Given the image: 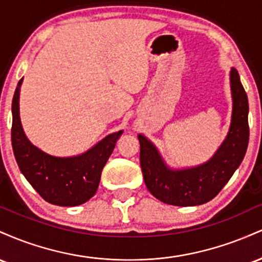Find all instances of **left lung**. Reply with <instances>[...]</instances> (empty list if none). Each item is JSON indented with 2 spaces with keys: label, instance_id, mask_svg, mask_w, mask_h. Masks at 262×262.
I'll use <instances>...</instances> for the list:
<instances>
[{
  "label": "left lung",
  "instance_id": "8db88e82",
  "mask_svg": "<svg viewBox=\"0 0 262 262\" xmlns=\"http://www.w3.org/2000/svg\"><path fill=\"white\" fill-rule=\"evenodd\" d=\"M233 100L229 132L208 161L187 169H171L154 144L139 134L140 166L150 193L172 206L192 207L209 202L242 164L249 143L248 96L236 69H230Z\"/></svg>",
  "mask_w": 262,
  "mask_h": 262
}]
</instances>
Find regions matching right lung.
I'll return each instance as SVG.
<instances>
[{
  "label": "right lung",
  "mask_w": 262,
  "mask_h": 262,
  "mask_svg": "<svg viewBox=\"0 0 262 262\" xmlns=\"http://www.w3.org/2000/svg\"><path fill=\"white\" fill-rule=\"evenodd\" d=\"M18 82L12 101V148L20 172L47 202L61 207H75L95 196L102 169L112 154L123 130L107 135L82 154L59 158L33 145L22 128L19 117Z\"/></svg>",
  "instance_id": "add662e5"
}]
</instances>
